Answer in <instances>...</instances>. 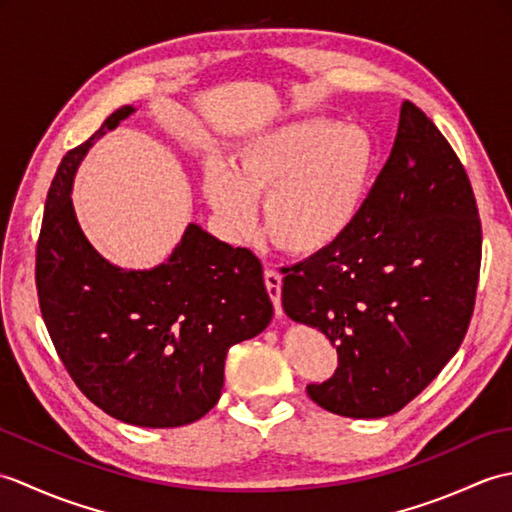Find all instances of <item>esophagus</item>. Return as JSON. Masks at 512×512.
Returning <instances> with one entry per match:
<instances>
[{
	"label": "esophagus",
	"instance_id": "1",
	"mask_svg": "<svg viewBox=\"0 0 512 512\" xmlns=\"http://www.w3.org/2000/svg\"><path fill=\"white\" fill-rule=\"evenodd\" d=\"M264 284H266L270 299H273V303H275V312L281 317V314H284V310H281V275L277 273V270L268 268L264 273Z\"/></svg>",
	"mask_w": 512,
	"mask_h": 512
}]
</instances>
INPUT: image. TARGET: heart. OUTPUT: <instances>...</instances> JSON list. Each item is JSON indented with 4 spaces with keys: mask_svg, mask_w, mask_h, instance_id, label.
<instances>
[{
    "mask_svg": "<svg viewBox=\"0 0 512 512\" xmlns=\"http://www.w3.org/2000/svg\"><path fill=\"white\" fill-rule=\"evenodd\" d=\"M376 160V140L361 125L297 121L246 140L233 171L211 162L204 195L237 237L253 233L255 204L266 202L270 242L288 255L317 257L356 226Z\"/></svg>",
    "mask_w": 512,
    "mask_h": 512,
    "instance_id": "1",
    "label": "heart"
}]
</instances>
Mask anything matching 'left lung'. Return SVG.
<instances>
[{
  "label": "left lung",
  "instance_id": "8db88e82",
  "mask_svg": "<svg viewBox=\"0 0 512 512\" xmlns=\"http://www.w3.org/2000/svg\"><path fill=\"white\" fill-rule=\"evenodd\" d=\"M480 262L482 222L466 169L431 118L405 101L356 226L281 270L288 317L319 328L339 356L308 396L347 418L409 405L464 341Z\"/></svg>",
  "mask_w": 512,
  "mask_h": 512
}]
</instances>
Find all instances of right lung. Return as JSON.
<instances>
[{"label":"right lung","instance_id":"right-lung-1","mask_svg":"<svg viewBox=\"0 0 512 512\" xmlns=\"http://www.w3.org/2000/svg\"><path fill=\"white\" fill-rule=\"evenodd\" d=\"M134 112L118 107L99 132L63 156L37 239L43 323L70 378L96 407L136 427L200 420L222 394L226 352L273 317L262 262L189 224L167 264L112 266L90 246L70 189L94 138Z\"/></svg>","mask_w":512,"mask_h":512}]
</instances>
